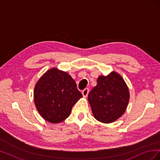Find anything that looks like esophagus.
I'll list each match as a JSON object with an SVG mask.
<instances>
[{
    "label": "esophagus",
    "mask_w": 160,
    "mask_h": 160,
    "mask_svg": "<svg viewBox=\"0 0 160 160\" xmlns=\"http://www.w3.org/2000/svg\"><path fill=\"white\" fill-rule=\"evenodd\" d=\"M89 89L88 88H85L83 91H82V94H83V96L84 98H86L87 96H88V93H89Z\"/></svg>",
    "instance_id": "esophagus-1"
}]
</instances>
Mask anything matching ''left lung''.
Masks as SVG:
<instances>
[{
	"label": "left lung",
	"mask_w": 160,
	"mask_h": 160,
	"mask_svg": "<svg viewBox=\"0 0 160 160\" xmlns=\"http://www.w3.org/2000/svg\"><path fill=\"white\" fill-rule=\"evenodd\" d=\"M129 91L125 81L118 72L99 76L97 85L88 95V101L95 118L104 123L114 122L126 110Z\"/></svg>",
	"instance_id": "1"
}]
</instances>
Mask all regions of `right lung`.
<instances>
[{
    "label": "right lung",
    "instance_id": "add662e5",
    "mask_svg": "<svg viewBox=\"0 0 160 160\" xmlns=\"http://www.w3.org/2000/svg\"><path fill=\"white\" fill-rule=\"evenodd\" d=\"M83 95L75 81L67 72L57 68L48 70L37 81L34 101L45 120L58 123L69 117L71 109Z\"/></svg>",
    "mask_w": 160,
    "mask_h": 160
}]
</instances>
